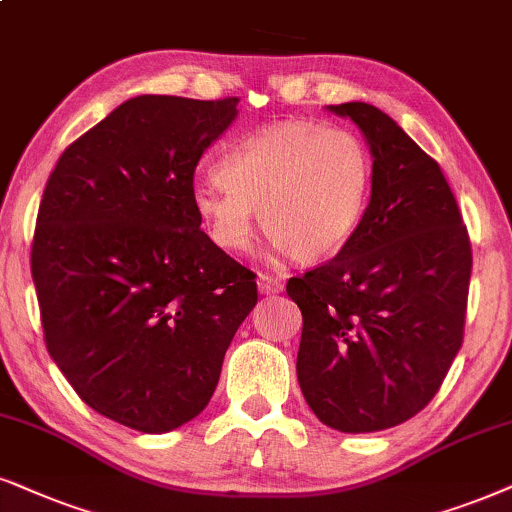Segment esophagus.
I'll return each mask as SVG.
<instances>
[{
  "label": "esophagus",
  "mask_w": 512,
  "mask_h": 512,
  "mask_svg": "<svg viewBox=\"0 0 512 512\" xmlns=\"http://www.w3.org/2000/svg\"><path fill=\"white\" fill-rule=\"evenodd\" d=\"M257 286H260V293L262 295H278V293H283V281L278 276L260 274V278H257Z\"/></svg>",
  "instance_id": "esophagus-1"
}]
</instances>
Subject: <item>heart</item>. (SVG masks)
Masks as SVG:
<instances>
[{
    "label": "heart",
    "mask_w": 512,
    "mask_h": 512,
    "mask_svg": "<svg viewBox=\"0 0 512 512\" xmlns=\"http://www.w3.org/2000/svg\"><path fill=\"white\" fill-rule=\"evenodd\" d=\"M219 177L196 184L193 203L224 250L255 238L257 210L278 250L297 262L338 252L364 219L373 160L357 134L321 122L286 120L231 146Z\"/></svg>",
    "instance_id": "b5f03b06"
}]
</instances>
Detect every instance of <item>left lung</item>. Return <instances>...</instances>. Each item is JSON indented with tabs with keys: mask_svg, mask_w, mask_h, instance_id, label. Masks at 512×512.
I'll return each mask as SVG.
<instances>
[{
	"mask_svg": "<svg viewBox=\"0 0 512 512\" xmlns=\"http://www.w3.org/2000/svg\"><path fill=\"white\" fill-rule=\"evenodd\" d=\"M328 111L366 137L371 200L338 255L286 293L302 312L304 399L357 435L413 418L442 387L463 345L472 250L439 165L390 115L361 101Z\"/></svg>",
	"mask_w": 512,
	"mask_h": 512,
	"instance_id": "8db88e82",
	"label": "left lung"
}]
</instances>
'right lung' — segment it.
<instances>
[{
  "mask_svg": "<svg viewBox=\"0 0 512 512\" xmlns=\"http://www.w3.org/2000/svg\"><path fill=\"white\" fill-rule=\"evenodd\" d=\"M238 99L134 96L51 172L30 269L47 349L96 413L163 435L215 392L255 274L200 229L193 174Z\"/></svg>",
  "mask_w": 512,
  "mask_h": 512,
  "instance_id": "obj_1",
  "label": "right lung"
}]
</instances>
